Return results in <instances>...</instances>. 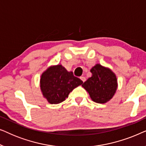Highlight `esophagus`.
Listing matches in <instances>:
<instances>
[{
  "label": "esophagus",
  "mask_w": 146,
  "mask_h": 146,
  "mask_svg": "<svg viewBox=\"0 0 146 146\" xmlns=\"http://www.w3.org/2000/svg\"><path fill=\"white\" fill-rule=\"evenodd\" d=\"M80 79L82 80V81L83 82H84L86 81V78L84 76H81Z\"/></svg>",
  "instance_id": "34e87169"
}]
</instances>
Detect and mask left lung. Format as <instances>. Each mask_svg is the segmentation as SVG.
<instances>
[{"label": "left lung", "mask_w": 146, "mask_h": 146, "mask_svg": "<svg viewBox=\"0 0 146 146\" xmlns=\"http://www.w3.org/2000/svg\"><path fill=\"white\" fill-rule=\"evenodd\" d=\"M92 76L82 85L96 103L104 104L110 100L117 88L116 76L108 68L96 64L90 70Z\"/></svg>", "instance_id": "obj_1"}]
</instances>
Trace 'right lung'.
<instances>
[{
  "label": "right lung",
  "instance_id": "1",
  "mask_svg": "<svg viewBox=\"0 0 146 146\" xmlns=\"http://www.w3.org/2000/svg\"><path fill=\"white\" fill-rule=\"evenodd\" d=\"M83 82L61 64L51 66L42 74L40 80L43 96L51 104L62 102Z\"/></svg>",
  "mask_w": 146,
  "mask_h": 146
}]
</instances>
